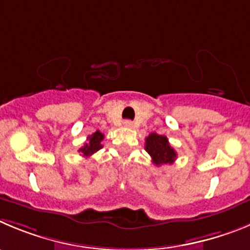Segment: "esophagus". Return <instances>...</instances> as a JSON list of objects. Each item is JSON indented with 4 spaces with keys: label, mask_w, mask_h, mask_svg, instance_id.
<instances>
[{
    "label": "esophagus",
    "mask_w": 250,
    "mask_h": 250,
    "mask_svg": "<svg viewBox=\"0 0 250 250\" xmlns=\"http://www.w3.org/2000/svg\"><path fill=\"white\" fill-rule=\"evenodd\" d=\"M124 126L131 129V127H134V123H132L131 120H125L124 121Z\"/></svg>",
    "instance_id": "esophagus-1"
}]
</instances>
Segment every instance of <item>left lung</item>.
<instances>
[{"instance_id":"left-lung-1","label":"left lung","mask_w":250,"mask_h":250,"mask_svg":"<svg viewBox=\"0 0 250 250\" xmlns=\"http://www.w3.org/2000/svg\"><path fill=\"white\" fill-rule=\"evenodd\" d=\"M145 150L152 159V162L156 166L166 164H173L177 157L176 151L171 147L168 139L164 135L156 132L148 135L145 140Z\"/></svg>"}]
</instances>
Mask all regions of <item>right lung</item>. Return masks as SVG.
Segmentation results:
<instances>
[{
    "label": "right lung",
    "instance_id": "add662e5",
    "mask_svg": "<svg viewBox=\"0 0 250 250\" xmlns=\"http://www.w3.org/2000/svg\"><path fill=\"white\" fill-rule=\"evenodd\" d=\"M104 140V134L98 130V131L94 132L93 135L88 136V141L84 144V146L82 148H79V152H82L84 157H89L91 156L94 152H97L99 151L100 148L103 147L102 141Z\"/></svg>",
    "mask_w": 250,
    "mask_h": 250
}]
</instances>
